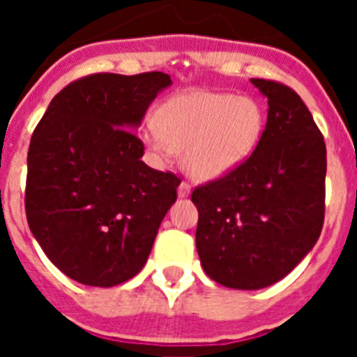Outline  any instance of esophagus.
Instances as JSON below:
<instances>
[{
    "instance_id": "34e87169",
    "label": "esophagus",
    "mask_w": 357,
    "mask_h": 357,
    "mask_svg": "<svg viewBox=\"0 0 357 357\" xmlns=\"http://www.w3.org/2000/svg\"><path fill=\"white\" fill-rule=\"evenodd\" d=\"M191 195V184L189 182H181V185H178V197L184 198V197H189Z\"/></svg>"
}]
</instances>
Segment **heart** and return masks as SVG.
Segmentation results:
<instances>
[{
  "label": "heart",
  "instance_id": "obj_1",
  "mask_svg": "<svg viewBox=\"0 0 357 357\" xmlns=\"http://www.w3.org/2000/svg\"><path fill=\"white\" fill-rule=\"evenodd\" d=\"M266 112L255 98L193 91L169 98L143 137L159 155L182 151L184 169L198 181L234 172L259 146Z\"/></svg>",
  "mask_w": 357,
  "mask_h": 357
}]
</instances>
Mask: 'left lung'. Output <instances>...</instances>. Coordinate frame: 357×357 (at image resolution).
<instances>
[{
  "label": "left lung",
  "instance_id": "left-lung-1",
  "mask_svg": "<svg viewBox=\"0 0 357 357\" xmlns=\"http://www.w3.org/2000/svg\"><path fill=\"white\" fill-rule=\"evenodd\" d=\"M252 84L268 98L259 146L191 195L204 272L234 289L266 288L288 275L318 241L326 214L327 150L313 116L288 85Z\"/></svg>",
  "mask_w": 357,
  "mask_h": 357
}]
</instances>
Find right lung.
<instances>
[{
  "instance_id": "right-lung-1",
  "label": "right lung",
  "mask_w": 357,
  "mask_h": 357,
  "mask_svg": "<svg viewBox=\"0 0 357 357\" xmlns=\"http://www.w3.org/2000/svg\"><path fill=\"white\" fill-rule=\"evenodd\" d=\"M166 73H96L52 100L28 148L24 209L31 234L62 273L121 284L146 263L181 178L141 160L134 134Z\"/></svg>"
}]
</instances>
